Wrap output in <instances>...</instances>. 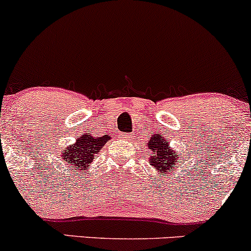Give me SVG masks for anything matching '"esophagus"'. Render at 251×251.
<instances>
[{
    "mask_svg": "<svg viewBox=\"0 0 251 251\" xmlns=\"http://www.w3.org/2000/svg\"><path fill=\"white\" fill-rule=\"evenodd\" d=\"M120 137H122V138H124V139H128V137H129V135L127 134V133H124V134H122V135H120Z\"/></svg>",
    "mask_w": 251,
    "mask_h": 251,
    "instance_id": "34e87169",
    "label": "esophagus"
}]
</instances>
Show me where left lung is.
I'll use <instances>...</instances> for the list:
<instances>
[{"instance_id": "1", "label": "left lung", "mask_w": 251, "mask_h": 251, "mask_svg": "<svg viewBox=\"0 0 251 251\" xmlns=\"http://www.w3.org/2000/svg\"><path fill=\"white\" fill-rule=\"evenodd\" d=\"M149 149L152 151V155L150 157L152 165L160 174H168L176 164L180 162L179 154L174 152V150L169 149V143H166L162 134L151 137L149 140Z\"/></svg>"}]
</instances>
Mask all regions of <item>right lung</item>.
Masks as SVG:
<instances>
[{
	"label": "right lung",
	"mask_w": 251,
	"mask_h": 251,
	"mask_svg": "<svg viewBox=\"0 0 251 251\" xmlns=\"http://www.w3.org/2000/svg\"><path fill=\"white\" fill-rule=\"evenodd\" d=\"M109 138V135L96 137L82 134V137L77 138L74 145L68 146L67 150H65V153H61L62 162L70 166L71 170L75 169L76 171H82L83 174V170H88L89 164L94 160V155L100 151Z\"/></svg>",
	"instance_id": "right-lung-1"
}]
</instances>
